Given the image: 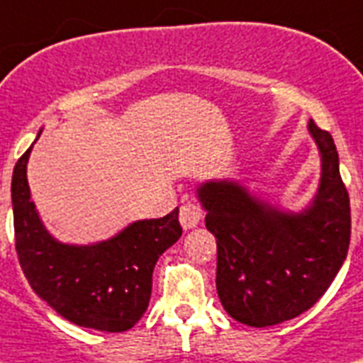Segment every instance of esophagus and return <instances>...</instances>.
<instances>
[{"mask_svg": "<svg viewBox=\"0 0 363 363\" xmlns=\"http://www.w3.org/2000/svg\"><path fill=\"white\" fill-rule=\"evenodd\" d=\"M203 218V209L200 208L199 203L194 202H185L182 208H179V223L185 230L194 228L196 224Z\"/></svg>", "mask_w": 363, "mask_h": 363, "instance_id": "obj_1", "label": "esophagus"}]
</instances>
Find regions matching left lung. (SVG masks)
I'll use <instances>...</instances> for the list:
<instances>
[{
    "mask_svg": "<svg viewBox=\"0 0 363 363\" xmlns=\"http://www.w3.org/2000/svg\"><path fill=\"white\" fill-rule=\"evenodd\" d=\"M308 131L321 154V182L301 213L272 208L232 179L200 185L206 228L217 238V293L247 326H272L310 310L330 287L350 242V203L328 131Z\"/></svg>",
    "mask_w": 363,
    "mask_h": 363,
    "instance_id": "8db88e82",
    "label": "left lung"
}]
</instances>
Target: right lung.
Instances as JSON below:
<instances>
[{
  "label": "right lung",
  "mask_w": 363,
  "mask_h": 363,
  "mask_svg": "<svg viewBox=\"0 0 363 363\" xmlns=\"http://www.w3.org/2000/svg\"><path fill=\"white\" fill-rule=\"evenodd\" d=\"M31 150L18 160L11 184L16 252L27 282L74 325L101 332L130 330L148 308L155 263L182 238L178 208L163 218L131 223L115 238L94 245L57 241L31 200Z\"/></svg>",
  "instance_id": "add662e5"
}]
</instances>
